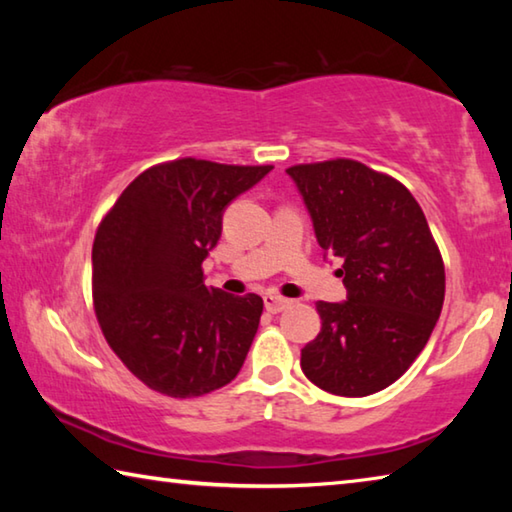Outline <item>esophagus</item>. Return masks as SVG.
Returning a JSON list of instances; mask_svg holds the SVG:
<instances>
[{"instance_id":"1","label":"esophagus","mask_w":512,"mask_h":512,"mask_svg":"<svg viewBox=\"0 0 512 512\" xmlns=\"http://www.w3.org/2000/svg\"><path fill=\"white\" fill-rule=\"evenodd\" d=\"M289 305H291V300L275 296V293H266V296H264V307L271 311V314H280V311L287 309Z\"/></svg>"}]
</instances>
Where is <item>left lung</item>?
<instances>
[{"instance_id":"obj_1","label":"left lung","mask_w":512,"mask_h":512,"mask_svg":"<svg viewBox=\"0 0 512 512\" xmlns=\"http://www.w3.org/2000/svg\"><path fill=\"white\" fill-rule=\"evenodd\" d=\"M287 173L348 289L343 302L316 305L323 327L302 348V372L341 397L384 391L424 350L445 300L443 257L422 207L402 183L354 160Z\"/></svg>"}]
</instances>
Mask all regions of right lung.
I'll return each instance as SVG.
<instances>
[{
  "instance_id": "1",
  "label": "right lung",
  "mask_w": 512,
  "mask_h": 512,
  "mask_svg": "<svg viewBox=\"0 0 512 512\" xmlns=\"http://www.w3.org/2000/svg\"><path fill=\"white\" fill-rule=\"evenodd\" d=\"M273 167L183 158L140 173L101 221L92 289L103 336L124 366L169 397L230 384L246 361L264 302L205 287L223 212Z\"/></svg>"
}]
</instances>
